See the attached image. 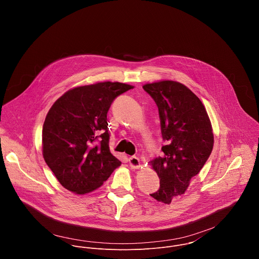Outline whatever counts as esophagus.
<instances>
[{
  "label": "esophagus",
  "mask_w": 259,
  "mask_h": 259,
  "mask_svg": "<svg viewBox=\"0 0 259 259\" xmlns=\"http://www.w3.org/2000/svg\"><path fill=\"white\" fill-rule=\"evenodd\" d=\"M128 163H130V166L133 168V169H139L141 167V161L138 157L136 156H133L128 159Z\"/></svg>",
  "instance_id": "obj_1"
}]
</instances>
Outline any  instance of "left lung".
Here are the masks:
<instances>
[{"instance_id":"1","label":"left lung","mask_w":259,"mask_h":259,"mask_svg":"<svg viewBox=\"0 0 259 259\" xmlns=\"http://www.w3.org/2000/svg\"><path fill=\"white\" fill-rule=\"evenodd\" d=\"M143 88L158 106L162 138L167 143L162 147L163 156L149 162L160 179L159 190L150 195L169 204L184 194L208 159L212 127L202 102L185 85L162 80Z\"/></svg>"}]
</instances>
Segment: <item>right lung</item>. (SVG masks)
<instances>
[{"instance_id": "add662e5", "label": "right lung", "mask_w": 259, "mask_h": 259, "mask_svg": "<svg viewBox=\"0 0 259 259\" xmlns=\"http://www.w3.org/2000/svg\"><path fill=\"white\" fill-rule=\"evenodd\" d=\"M133 88L110 81L78 86L51 107L42 127V155L66 189L89 193L120 166L109 150L107 112L118 95Z\"/></svg>"}]
</instances>
